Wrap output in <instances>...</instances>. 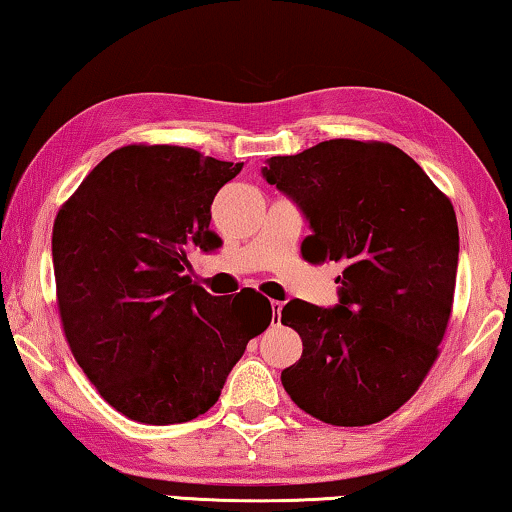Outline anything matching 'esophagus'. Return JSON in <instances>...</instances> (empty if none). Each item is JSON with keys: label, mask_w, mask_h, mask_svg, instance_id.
<instances>
[{"label": "esophagus", "mask_w": 512, "mask_h": 512, "mask_svg": "<svg viewBox=\"0 0 512 512\" xmlns=\"http://www.w3.org/2000/svg\"><path fill=\"white\" fill-rule=\"evenodd\" d=\"M270 306H272V325H279L281 322V302H277V300H272L270 302Z\"/></svg>", "instance_id": "esophagus-1"}]
</instances>
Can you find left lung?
I'll use <instances>...</instances> for the list:
<instances>
[{"label":"left lung","mask_w":512,"mask_h":512,"mask_svg":"<svg viewBox=\"0 0 512 512\" xmlns=\"http://www.w3.org/2000/svg\"><path fill=\"white\" fill-rule=\"evenodd\" d=\"M309 222V263H341L338 304L290 300L283 325L302 357L281 373L306 414L368 426L414 396L437 359L458 274V219L410 155L382 141L329 139L261 169Z\"/></svg>","instance_id":"obj_1"}]
</instances>
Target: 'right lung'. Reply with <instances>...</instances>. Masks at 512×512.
<instances>
[{
  "label": "right lung",
  "mask_w": 512,
  "mask_h": 512,
  "mask_svg": "<svg viewBox=\"0 0 512 512\" xmlns=\"http://www.w3.org/2000/svg\"><path fill=\"white\" fill-rule=\"evenodd\" d=\"M183 146H123L61 206L52 263L61 322L86 377L132 421L169 426L217 403L231 368L272 320L245 288L215 297L185 277L215 251V194L240 174Z\"/></svg>",
  "instance_id": "obj_1"
}]
</instances>
